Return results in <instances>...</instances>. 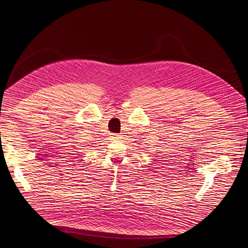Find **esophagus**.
Instances as JSON below:
<instances>
[{
    "label": "esophagus",
    "mask_w": 248,
    "mask_h": 248,
    "mask_svg": "<svg viewBox=\"0 0 248 248\" xmlns=\"http://www.w3.org/2000/svg\"><path fill=\"white\" fill-rule=\"evenodd\" d=\"M111 139L112 140H121V136L117 134H111Z\"/></svg>",
    "instance_id": "esophagus-1"
}]
</instances>
